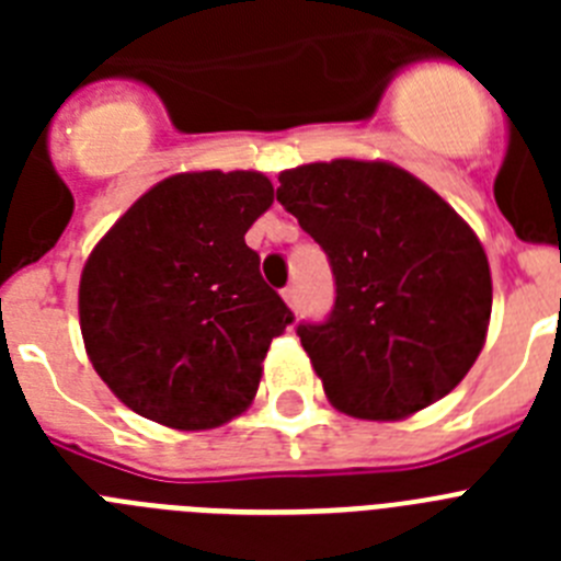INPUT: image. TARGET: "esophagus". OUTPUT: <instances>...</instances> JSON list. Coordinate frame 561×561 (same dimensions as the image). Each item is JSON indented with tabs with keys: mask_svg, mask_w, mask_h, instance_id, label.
<instances>
[{
	"mask_svg": "<svg viewBox=\"0 0 561 561\" xmlns=\"http://www.w3.org/2000/svg\"><path fill=\"white\" fill-rule=\"evenodd\" d=\"M284 300L291 306V309H297V306H300V297H297L295 286H286V289H284Z\"/></svg>",
	"mask_w": 561,
	"mask_h": 561,
	"instance_id": "obj_1",
	"label": "esophagus"
}]
</instances>
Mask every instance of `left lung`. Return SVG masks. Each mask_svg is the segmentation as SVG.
I'll return each mask as SVG.
<instances>
[{"instance_id": "left-lung-1", "label": "left lung", "mask_w": 561, "mask_h": 561, "mask_svg": "<svg viewBox=\"0 0 561 561\" xmlns=\"http://www.w3.org/2000/svg\"><path fill=\"white\" fill-rule=\"evenodd\" d=\"M277 202L329 255L334 309L297 336L336 410L408 419L469 374L492 314L478 236L413 173L388 162H311Z\"/></svg>"}]
</instances>
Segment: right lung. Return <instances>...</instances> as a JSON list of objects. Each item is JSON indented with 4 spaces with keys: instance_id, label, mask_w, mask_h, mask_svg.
<instances>
[{
    "instance_id": "add662e5",
    "label": "right lung",
    "mask_w": 561,
    "mask_h": 561,
    "mask_svg": "<svg viewBox=\"0 0 561 561\" xmlns=\"http://www.w3.org/2000/svg\"><path fill=\"white\" fill-rule=\"evenodd\" d=\"M272 199L264 173H176L89 255L78 291L87 354L142 419L210 430L255 399L270 342L295 320L244 241Z\"/></svg>"
}]
</instances>
